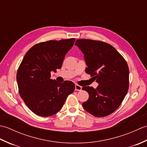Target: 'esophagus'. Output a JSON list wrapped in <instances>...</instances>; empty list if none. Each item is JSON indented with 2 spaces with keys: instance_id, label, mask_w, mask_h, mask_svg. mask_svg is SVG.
<instances>
[{
  "instance_id": "1",
  "label": "esophagus",
  "mask_w": 147,
  "mask_h": 147,
  "mask_svg": "<svg viewBox=\"0 0 147 147\" xmlns=\"http://www.w3.org/2000/svg\"><path fill=\"white\" fill-rule=\"evenodd\" d=\"M82 90V87L78 85H75V90L76 91H81Z\"/></svg>"
}]
</instances>
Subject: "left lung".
Returning <instances> with one entry per match:
<instances>
[{"label":"left lung","instance_id":"left-lung-1","mask_svg":"<svg viewBox=\"0 0 147 147\" xmlns=\"http://www.w3.org/2000/svg\"><path fill=\"white\" fill-rule=\"evenodd\" d=\"M75 45L84 54L85 71L98 86L82 88L89 94L82 105L95 117H105L119 107L129 88V68L125 59L114 47L88 39L77 40Z\"/></svg>","mask_w":147,"mask_h":147}]
</instances>
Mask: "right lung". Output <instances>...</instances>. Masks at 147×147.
<instances>
[{
  "mask_svg": "<svg viewBox=\"0 0 147 147\" xmlns=\"http://www.w3.org/2000/svg\"><path fill=\"white\" fill-rule=\"evenodd\" d=\"M75 40L70 38L40 43L24 55L16 76L19 93L28 107L36 115L48 117L56 114L67 96L74 92V83H59L51 79V73L61 68L65 54Z\"/></svg>",
  "mask_w": 147,
  "mask_h": 147,
  "instance_id": "right-lung-1",
  "label": "right lung"
}]
</instances>
